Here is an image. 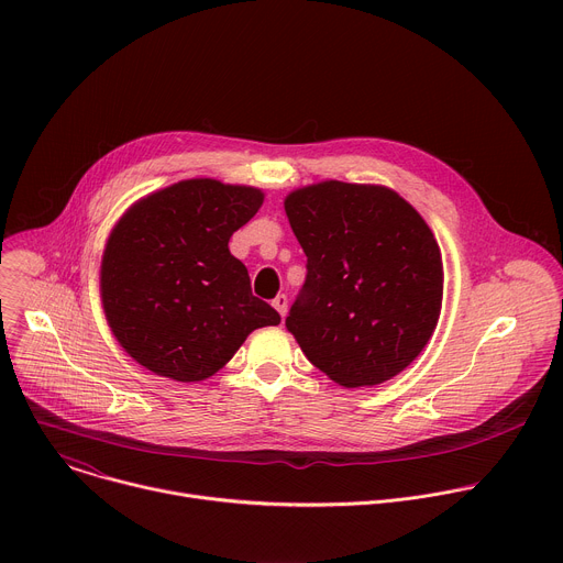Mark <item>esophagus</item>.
Masks as SVG:
<instances>
[{"instance_id": "esophagus-1", "label": "esophagus", "mask_w": 563, "mask_h": 563, "mask_svg": "<svg viewBox=\"0 0 563 563\" xmlns=\"http://www.w3.org/2000/svg\"><path fill=\"white\" fill-rule=\"evenodd\" d=\"M287 302H289V300H287V296H285V294H278V296L272 300V305L276 307V311L280 313V318H285V316H287Z\"/></svg>"}]
</instances>
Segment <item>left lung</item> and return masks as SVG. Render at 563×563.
<instances>
[{
  "label": "left lung",
  "instance_id": "8db88e82",
  "mask_svg": "<svg viewBox=\"0 0 563 563\" xmlns=\"http://www.w3.org/2000/svg\"><path fill=\"white\" fill-rule=\"evenodd\" d=\"M307 278L285 320L302 354L343 387L404 372L434 334L443 261L432 229L396 191L325 180L285 198Z\"/></svg>",
  "mask_w": 563,
  "mask_h": 563
}]
</instances>
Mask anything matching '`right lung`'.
<instances>
[{
    "mask_svg": "<svg viewBox=\"0 0 563 563\" xmlns=\"http://www.w3.org/2000/svg\"><path fill=\"white\" fill-rule=\"evenodd\" d=\"M263 200L256 187L191 178L124 211L102 254L100 296L133 361L180 383L205 380L254 330L280 323L229 252V238Z\"/></svg>",
    "mask_w": 563,
    "mask_h": 563,
    "instance_id": "obj_1",
    "label": "right lung"
}]
</instances>
